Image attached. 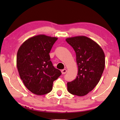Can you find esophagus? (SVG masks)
<instances>
[{
  "label": "esophagus",
  "mask_w": 120,
  "mask_h": 120,
  "mask_svg": "<svg viewBox=\"0 0 120 120\" xmlns=\"http://www.w3.org/2000/svg\"><path fill=\"white\" fill-rule=\"evenodd\" d=\"M61 72H62V74L63 75H64L67 72V70L65 69H63V70H61Z\"/></svg>",
  "instance_id": "obj_1"
}]
</instances>
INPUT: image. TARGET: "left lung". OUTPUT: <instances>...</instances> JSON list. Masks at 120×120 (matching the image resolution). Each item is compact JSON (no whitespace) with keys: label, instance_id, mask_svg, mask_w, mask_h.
<instances>
[{"label":"left lung","instance_id":"left-lung-1","mask_svg":"<svg viewBox=\"0 0 120 120\" xmlns=\"http://www.w3.org/2000/svg\"><path fill=\"white\" fill-rule=\"evenodd\" d=\"M76 54L78 72L76 78L67 82L68 92L82 96L92 91L100 80L105 68V54L100 46L84 36L67 38Z\"/></svg>","mask_w":120,"mask_h":120}]
</instances>
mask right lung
<instances>
[{
    "instance_id": "right-lung-1",
    "label": "right lung",
    "mask_w": 120,
    "mask_h": 120,
    "mask_svg": "<svg viewBox=\"0 0 120 120\" xmlns=\"http://www.w3.org/2000/svg\"><path fill=\"white\" fill-rule=\"evenodd\" d=\"M58 38L38 35L22 44L17 54V67L26 88L34 94L50 93L61 72L54 67L49 53Z\"/></svg>"
}]
</instances>
